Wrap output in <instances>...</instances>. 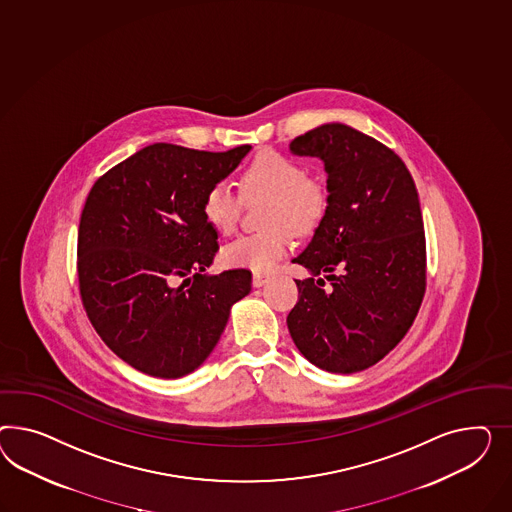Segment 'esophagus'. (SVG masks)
Here are the masks:
<instances>
[{
  "label": "esophagus",
  "mask_w": 512,
  "mask_h": 512,
  "mask_svg": "<svg viewBox=\"0 0 512 512\" xmlns=\"http://www.w3.org/2000/svg\"><path fill=\"white\" fill-rule=\"evenodd\" d=\"M266 281H268V276H264V274H253V279H251L253 287H263Z\"/></svg>",
  "instance_id": "obj_1"
}]
</instances>
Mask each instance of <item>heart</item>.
Here are the masks:
<instances>
[{
	"instance_id": "heart-1",
	"label": "heart",
	"mask_w": 512,
	"mask_h": 512,
	"mask_svg": "<svg viewBox=\"0 0 512 512\" xmlns=\"http://www.w3.org/2000/svg\"><path fill=\"white\" fill-rule=\"evenodd\" d=\"M240 192L248 201L270 197L263 233L236 238L223 249V263L251 272H268L289 253L292 233L307 235L317 227L328 208L326 188L305 175L300 162L283 152L261 151L240 175ZM244 208L241 197L229 182H214L203 197V214L221 233H235Z\"/></svg>"
}]
</instances>
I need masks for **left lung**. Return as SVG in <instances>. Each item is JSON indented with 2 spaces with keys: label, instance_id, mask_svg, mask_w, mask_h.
I'll return each instance as SVG.
<instances>
[{
  "label": "left lung",
  "instance_id": "1",
  "mask_svg": "<svg viewBox=\"0 0 512 512\" xmlns=\"http://www.w3.org/2000/svg\"><path fill=\"white\" fill-rule=\"evenodd\" d=\"M328 173V208L292 261L298 302L287 326L307 360L330 373L382 360L414 324L427 289V244L414 179L399 154L350 126L322 125L291 141ZM326 273L325 280L314 277Z\"/></svg>",
  "mask_w": 512,
  "mask_h": 512
}]
</instances>
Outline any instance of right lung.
I'll return each instance as SVG.
<instances>
[{
	"label": "right lung",
	"instance_id": "1",
	"mask_svg": "<svg viewBox=\"0 0 512 512\" xmlns=\"http://www.w3.org/2000/svg\"><path fill=\"white\" fill-rule=\"evenodd\" d=\"M249 145L207 152L154 143L111 167L85 199L78 229L83 309L100 339L156 378H180L207 360L251 272L203 274L218 233L203 197Z\"/></svg>",
	"mask_w": 512,
	"mask_h": 512
}]
</instances>
